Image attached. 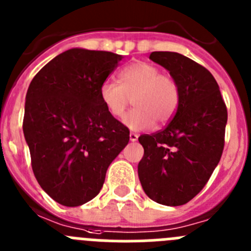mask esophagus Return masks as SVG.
Wrapping results in <instances>:
<instances>
[{
    "label": "esophagus",
    "instance_id": "34e87169",
    "mask_svg": "<svg viewBox=\"0 0 251 251\" xmlns=\"http://www.w3.org/2000/svg\"><path fill=\"white\" fill-rule=\"evenodd\" d=\"M137 139H139V135H137V133H135V132L130 133V141L135 142V141H137Z\"/></svg>",
    "mask_w": 251,
    "mask_h": 251
}]
</instances>
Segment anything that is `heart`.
<instances>
[{
	"label": "heart",
	"instance_id": "b5f03b06",
	"mask_svg": "<svg viewBox=\"0 0 251 251\" xmlns=\"http://www.w3.org/2000/svg\"><path fill=\"white\" fill-rule=\"evenodd\" d=\"M119 83L102 81L99 97L112 118H121L132 99L135 107L124 118V124L131 130H146L156 121L165 125L178 110V83L151 63L137 60L126 65L119 74Z\"/></svg>",
	"mask_w": 251,
	"mask_h": 251
}]
</instances>
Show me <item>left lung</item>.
<instances>
[{
  "instance_id": "1",
  "label": "left lung",
  "mask_w": 251,
  "mask_h": 251,
  "mask_svg": "<svg viewBox=\"0 0 251 251\" xmlns=\"http://www.w3.org/2000/svg\"><path fill=\"white\" fill-rule=\"evenodd\" d=\"M181 89V102L163 130L141 135L139 178L145 193L163 205L193 200L210 178L224 149L228 120L214 76L203 65L175 51H152Z\"/></svg>"
}]
</instances>
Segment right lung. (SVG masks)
<instances>
[{"label":"right lung","mask_w":251,"mask_h":251,"mask_svg":"<svg viewBox=\"0 0 251 251\" xmlns=\"http://www.w3.org/2000/svg\"><path fill=\"white\" fill-rule=\"evenodd\" d=\"M123 57L73 48L44 65L25 95L23 133L43 191L65 207L97 197L107 167L130 140V131L106 111L102 81Z\"/></svg>","instance_id":"right-lung-1"}]
</instances>
